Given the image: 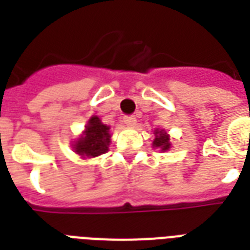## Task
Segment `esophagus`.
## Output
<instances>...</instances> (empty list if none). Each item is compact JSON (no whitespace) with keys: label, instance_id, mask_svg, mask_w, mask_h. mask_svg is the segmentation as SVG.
I'll use <instances>...</instances> for the list:
<instances>
[{"label":"esophagus","instance_id":"1","mask_svg":"<svg viewBox=\"0 0 250 250\" xmlns=\"http://www.w3.org/2000/svg\"><path fill=\"white\" fill-rule=\"evenodd\" d=\"M123 122L127 127H135L136 125V117L135 115H125Z\"/></svg>","mask_w":250,"mask_h":250}]
</instances>
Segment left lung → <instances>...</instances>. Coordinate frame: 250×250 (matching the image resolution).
<instances>
[{
  "instance_id": "obj_1",
  "label": "left lung",
  "mask_w": 250,
  "mask_h": 250,
  "mask_svg": "<svg viewBox=\"0 0 250 250\" xmlns=\"http://www.w3.org/2000/svg\"><path fill=\"white\" fill-rule=\"evenodd\" d=\"M156 139L153 141V146L154 148H160L161 150H168L171 146L170 139H168V135H167L165 131L162 129H157L156 132Z\"/></svg>"
}]
</instances>
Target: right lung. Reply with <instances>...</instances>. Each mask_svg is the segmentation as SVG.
Returning a JSON list of instances; mask_svg holds the SVG:
<instances>
[{
	"label": "right lung",
	"instance_id": "right-lung-1",
	"mask_svg": "<svg viewBox=\"0 0 250 250\" xmlns=\"http://www.w3.org/2000/svg\"><path fill=\"white\" fill-rule=\"evenodd\" d=\"M109 127L102 125L100 118L92 117L85 127V132L75 144V152L80 156L96 157L107 152L110 143Z\"/></svg>",
	"mask_w": 250,
	"mask_h": 250
}]
</instances>
